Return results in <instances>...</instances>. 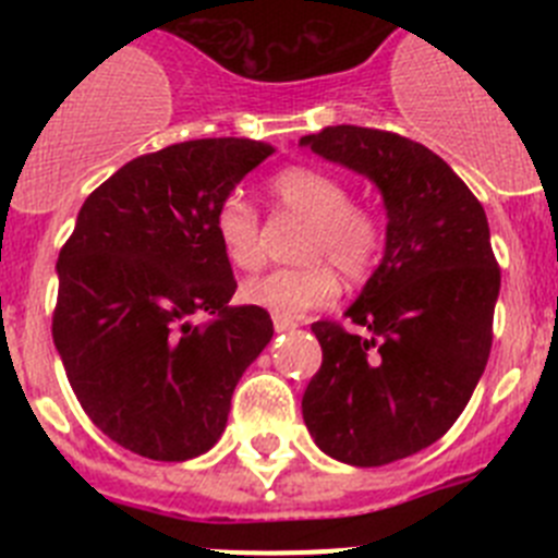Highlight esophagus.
<instances>
[{
	"mask_svg": "<svg viewBox=\"0 0 558 558\" xmlns=\"http://www.w3.org/2000/svg\"><path fill=\"white\" fill-rule=\"evenodd\" d=\"M295 322L293 318H284V315H274V329L276 332H288V329H293Z\"/></svg>",
	"mask_w": 558,
	"mask_h": 558,
	"instance_id": "34e87169",
	"label": "esophagus"
}]
</instances>
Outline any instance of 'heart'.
Instances as JSON below:
<instances>
[{"instance_id":"1","label":"heart","mask_w":558,"mask_h":558,"mask_svg":"<svg viewBox=\"0 0 558 558\" xmlns=\"http://www.w3.org/2000/svg\"><path fill=\"white\" fill-rule=\"evenodd\" d=\"M270 195L282 209L310 220L304 268H276L245 279L240 295L254 307L295 318L335 302L340 282L330 262L352 282L366 279L383 251V226L372 211L352 204L347 184L318 167H284L270 181ZM215 236L234 268L251 270L263 263V229L254 206L229 195L215 209ZM329 258L328 264L323 259Z\"/></svg>"}]
</instances>
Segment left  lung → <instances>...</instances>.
<instances>
[{"instance_id":"left-lung-1","label":"left lung","mask_w":558,"mask_h":558,"mask_svg":"<svg viewBox=\"0 0 558 558\" xmlns=\"http://www.w3.org/2000/svg\"><path fill=\"white\" fill-rule=\"evenodd\" d=\"M377 186L386 248L347 318L313 324L322 368L302 397L318 450L349 466H386L445 436L492 349L500 270L486 211L452 167L418 142L357 125L299 140Z\"/></svg>"}]
</instances>
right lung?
<instances>
[{
    "label": "right lung",
    "instance_id": "1",
    "mask_svg": "<svg viewBox=\"0 0 558 558\" xmlns=\"http://www.w3.org/2000/svg\"><path fill=\"white\" fill-rule=\"evenodd\" d=\"M270 153L231 136L170 145L120 167L77 211L52 340L86 416L136 456L209 452L274 338L263 307H229L236 282L215 236V209Z\"/></svg>",
    "mask_w": 558,
    "mask_h": 558
}]
</instances>
